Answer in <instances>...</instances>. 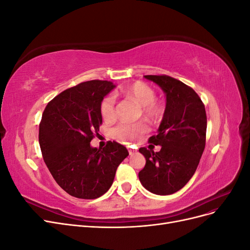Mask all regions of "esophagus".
Here are the masks:
<instances>
[{
  "label": "esophagus",
  "instance_id": "1",
  "mask_svg": "<svg viewBox=\"0 0 250 250\" xmlns=\"http://www.w3.org/2000/svg\"><path fill=\"white\" fill-rule=\"evenodd\" d=\"M128 152H129V155H133L134 153H137V150H134V149L129 148V149H128Z\"/></svg>",
  "mask_w": 250,
  "mask_h": 250
}]
</instances>
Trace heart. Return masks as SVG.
I'll return each instance as SVG.
<instances>
[{"label": "heart", "mask_w": 250, "mask_h": 250, "mask_svg": "<svg viewBox=\"0 0 250 250\" xmlns=\"http://www.w3.org/2000/svg\"><path fill=\"white\" fill-rule=\"evenodd\" d=\"M124 97L129 98L142 106L143 116L151 120L156 121L164 113V106L161 102L155 100V90L143 81L131 83L121 90ZM100 111L105 122H112L116 120V102L112 96L105 97L100 105ZM147 132L145 124H120L112 130L113 138L122 143L130 144L140 139L143 134Z\"/></svg>", "instance_id": "obj_1"}]
</instances>
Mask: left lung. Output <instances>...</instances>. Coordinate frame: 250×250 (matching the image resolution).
I'll list each match as a JSON object with an SVG mask.
<instances>
[{
    "label": "left lung",
    "mask_w": 250,
    "mask_h": 250,
    "mask_svg": "<svg viewBox=\"0 0 250 250\" xmlns=\"http://www.w3.org/2000/svg\"><path fill=\"white\" fill-rule=\"evenodd\" d=\"M166 94V109L158 133L149 143L162 146L158 152L145 147L140 152L146 165L139 172L143 187L156 195L183 188L197 169L206 147L207 113L195 90L167 75H146Z\"/></svg>",
    "instance_id": "8db88e82"
}]
</instances>
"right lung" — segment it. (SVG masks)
Masks as SVG:
<instances>
[{"instance_id":"1","label":"right lung","mask_w":250,"mask_h":250,"mask_svg":"<svg viewBox=\"0 0 250 250\" xmlns=\"http://www.w3.org/2000/svg\"><path fill=\"white\" fill-rule=\"evenodd\" d=\"M113 87L106 80L81 82L43 110L39 133L43 161L58 186L76 198L96 199L106 193L119 165L129 155L115 141L103 149L90 146L102 124L101 102Z\"/></svg>"}]
</instances>
